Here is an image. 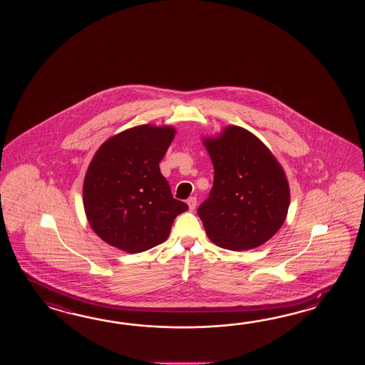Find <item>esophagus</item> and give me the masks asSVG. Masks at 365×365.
I'll return each mask as SVG.
<instances>
[{
	"instance_id": "obj_1",
	"label": "esophagus",
	"mask_w": 365,
	"mask_h": 365,
	"mask_svg": "<svg viewBox=\"0 0 365 365\" xmlns=\"http://www.w3.org/2000/svg\"><path fill=\"white\" fill-rule=\"evenodd\" d=\"M186 203H187V206H189V210L193 211V210L195 209V206H197V198H195V197H189Z\"/></svg>"
}]
</instances>
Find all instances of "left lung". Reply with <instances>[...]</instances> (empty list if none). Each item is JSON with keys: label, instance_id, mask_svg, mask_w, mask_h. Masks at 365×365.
<instances>
[{"label": "left lung", "instance_id": "obj_1", "mask_svg": "<svg viewBox=\"0 0 365 365\" xmlns=\"http://www.w3.org/2000/svg\"><path fill=\"white\" fill-rule=\"evenodd\" d=\"M205 145L214 184L197 212L210 240L230 250L262 245L287 215L289 187L282 167L256 135L239 126Z\"/></svg>", "mask_w": 365, "mask_h": 365}]
</instances>
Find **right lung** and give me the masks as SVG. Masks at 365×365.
Returning a JSON list of instances; mask_svg holds the SVG:
<instances>
[{
    "label": "right lung",
    "mask_w": 365,
    "mask_h": 365,
    "mask_svg": "<svg viewBox=\"0 0 365 365\" xmlns=\"http://www.w3.org/2000/svg\"><path fill=\"white\" fill-rule=\"evenodd\" d=\"M173 137V128L140 125L98 150L86 173L83 205L101 240L128 253L167 240L175 217L187 210L159 168Z\"/></svg>",
    "instance_id": "1"
}]
</instances>
